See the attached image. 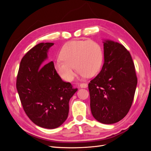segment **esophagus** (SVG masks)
Segmentation results:
<instances>
[{
  "label": "esophagus",
  "mask_w": 151,
  "mask_h": 151,
  "mask_svg": "<svg viewBox=\"0 0 151 151\" xmlns=\"http://www.w3.org/2000/svg\"><path fill=\"white\" fill-rule=\"evenodd\" d=\"M88 85L86 83H82L80 84V87L81 88H88Z\"/></svg>",
  "instance_id": "obj_1"
}]
</instances>
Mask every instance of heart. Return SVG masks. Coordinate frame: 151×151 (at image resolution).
<instances>
[{"label":"heart","mask_w":151,"mask_h":151,"mask_svg":"<svg viewBox=\"0 0 151 151\" xmlns=\"http://www.w3.org/2000/svg\"><path fill=\"white\" fill-rule=\"evenodd\" d=\"M60 57L55 68L62 79L72 81L75 75V68L83 77H91L97 74L103 60L102 48L93 40L71 41L62 47Z\"/></svg>","instance_id":"b5f03b06"}]
</instances>
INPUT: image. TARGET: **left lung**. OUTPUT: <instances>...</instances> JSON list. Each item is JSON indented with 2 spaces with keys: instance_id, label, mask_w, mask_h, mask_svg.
<instances>
[{
  "instance_id": "obj_1",
  "label": "left lung",
  "mask_w": 151,
  "mask_h": 151,
  "mask_svg": "<svg viewBox=\"0 0 151 151\" xmlns=\"http://www.w3.org/2000/svg\"><path fill=\"white\" fill-rule=\"evenodd\" d=\"M102 69L90 81V106L96 120L112 124L123 119L133 102L137 84L135 65L130 52L122 45L104 42Z\"/></svg>"
}]
</instances>
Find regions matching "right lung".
Instances as JSON below:
<instances>
[{"mask_svg": "<svg viewBox=\"0 0 151 151\" xmlns=\"http://www.w3.org/2000/svg\"><path fill=\"white\" fill-rule=\"evenodd\" d=\"M53 43H41L27 52L20 63L16 88L22 108L35 124L45 129L60 126L68 116L69 100L77 91L62 80L53 62L46 61Z\"/></svg>", "mask_w": 151, "mask_h": 151, "instance_id": "1", "label": "right lung"}]
</instances>
